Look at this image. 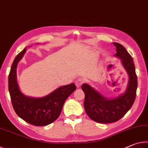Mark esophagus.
I'll list each match as a JSON object with an SVG mask.
<instances>
[{
	"mask_svg": "<svg viewBox=\"0 0 148 148\" xmlns=\"http://www.w3.org/2000/svg\"><path fill=\"white\" fill-rule=\"evenodd\" d=\"M84 83H85V80L82 78H78L76 80V82H75V84H76V86L77 88L79 87L82 84Z\"/></svg>",
	"mask_w": 148,
	"mask_h": 148,
	"instance_id": "obj_1",
	"label": "esophagus"
}]
</instances>
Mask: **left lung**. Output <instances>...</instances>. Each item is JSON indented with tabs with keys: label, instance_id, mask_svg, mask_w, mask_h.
<instances>
[{
	"label": "left lung",
	"instance_id": "1",
	"mask_svg": "<svg viewBox=\"0 0 148 148\" xmlns=\"http://www.w3.org/2000/svg\"><path fill=\"white\" fill-rule=\"evenodd\" d=\"M113 44L116 47L115 56L121 59L129 76L125 93L114 99H107L88 84H84L82 86L85 93L84 108L86 114L92 120L101 123L116 122L123 117L131 109L136 95L137 76L132 57L121 44L117 42Z\"/></svg>",
	"mask_w": 148,
	"mask_h": 148
}]
</instances>
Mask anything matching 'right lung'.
<instances>
[{
  "instance_id": "1",
  "label": "right lung",
  "mask_w": 148,
  "mask_h": 148,
  "mask_svg": "<svg viewBox=\"0 0 148 148\" xmlns=\"http://www.w3.org/2000/svg\"><path fill=\"white\" fill-rule=\"evenodd\" d=\"M26 48L16 57L8 77V89L12 106L17 116L35 126H46L58 118L66 99L76 89L74 84L62 86L42 98L26 97L17 83L16 69Z\"/></svg>"
}]
</instances>
